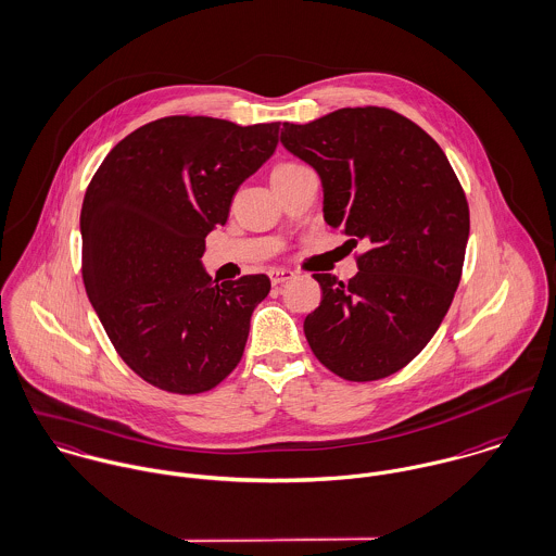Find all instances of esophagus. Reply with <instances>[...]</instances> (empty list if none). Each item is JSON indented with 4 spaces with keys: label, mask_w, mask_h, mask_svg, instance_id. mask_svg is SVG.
Returning <instances> with one entry per match:
<instances>
[{
    "label": "esophagus",
    "mask_w": 556,
    "mask_h": 556,
    "mask_svg": "<svg viewBox=\"0 0 556 556\" xmlns=\"http://www.w3.org/2000/svg\"><path fill=\"white\" fill-rule=\"evenodd\" d=\"M268 277H270L273 286H279V283H286V281H290V279L294 277V273H292L290 268H273V270L268 273Z\"/></svg>",
    "instance_id": "1"
}]
</instances>
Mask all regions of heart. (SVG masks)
Instances as JSON below:
<instances>
[{
	"mask_svg": "<svg viewBox=\"0 0 556 556\" xmlns=\"http://www.w3.org/2000/svg\"><path fill=\"white\" fill-rule=\"evenodd\" d=\"M299 167H303V165H296V163H281V165L275 167L273 174H283V172H292V169H299Z\"/></svg>",
	"mask_w": 556,
	"mask_h": 556,
	"instance_id": "b5f03b06",
	"label": "heart"
}]
</instances>
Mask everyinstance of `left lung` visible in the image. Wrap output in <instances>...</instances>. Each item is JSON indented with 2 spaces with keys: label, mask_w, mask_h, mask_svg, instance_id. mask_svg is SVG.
<instances>
[{
  "label": "left lung",
  "mask_w": 556,
  "mask_h": 556,
  "mask_svg": "<svg viewBox=\"0 0 556 556\" xmlns=\"http://www.w3.org/2000/svg\"><path fill=\"white\" fill-rule=\"evenodd\" d=\"M281 143L318 172L325 222L367 244L348 283L314 275L323 301L305 337L337 376L387 378L428 345L457 290L470 229L462 185L421 126L382 108L283 122Z\"/></svg>",
  "instance_id": "8db88e82"
}]
</instances>
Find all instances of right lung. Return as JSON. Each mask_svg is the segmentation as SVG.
I'll return each instance as SVG.
<instances>
[{
	"mask_svg": "<svg viewBox=\"0 0 556 556\" xmlns=\"http://www.w3.org/2000/svg\"><path fill=\"white\" fill-rule=\"evenodd\" d=\"M277 141L279 122L169 115L126 135L94 174L81 206L84 283L113 348L146 382L195 395L238 365L270 279L217 283L202 255Z\"/></svg>",
	"mask_w": 556,
	"mask_h": 556,
	"instance_id": "add662e5",
	"label": "right lung"
}]
</instances>
